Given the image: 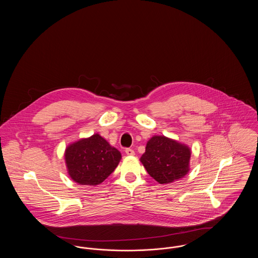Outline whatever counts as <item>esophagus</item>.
Returning <instances> with one entry per match:
<instances>
[{"label":"esophagus","instance_id":"esophagus-1","mask_svg":"<svg viewBox=\"0 0 258 258\" xmlns=\"http://www.w3.org/2000/svg\"><path fill=\"white\" fill-rule=\"evenodd\" d=\"M124 152H125V154H126L127 156H134V155H135V151H134L133 149H131V148H126V149L124 150Z\"/></svg>","mask_w":258,"mask_h":258}]
</instances>
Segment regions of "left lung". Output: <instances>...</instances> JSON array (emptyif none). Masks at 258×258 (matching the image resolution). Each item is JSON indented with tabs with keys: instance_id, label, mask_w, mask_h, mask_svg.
I'll use <instances>...</instances> for the list:
<instances>
[{
	"instance_id": "left-lung-1",
	"label": "left lung",
	"mask_w": 258,
	"mask_h": 258,
	"mask_svg": "<svg viewBox=\"0 0 258 258\" xmlns=\"http://www.w3.org/2000/svg\"><path fill=\"white\" fill-rule=\"evenodd\" d=\"M189 159L187 146L165 136H154L140 160L152 178L160 184H169L187 173Z\"/></svg>"
}]
</instances>
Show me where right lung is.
<instances>
[{"mask_svg": "<svg viewBox=\"0 0 258 258\" xmlns=\"http://www.w3.org/2000/svg\"><path fill=\"white\" fill-rule=\"evenodd\" d=\"M121 158V153L98 135L74 142L64 153L71 178L85 185L102 183L118 166Z\"/></svg>", "mask_w": 258, "mask_h": 258, "instance_id": "1", "label": "right lung"}]
</instances>
